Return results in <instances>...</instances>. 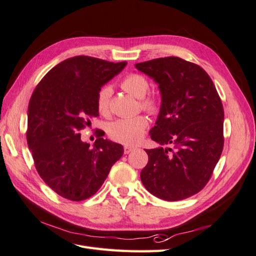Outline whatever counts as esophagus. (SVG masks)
I'll return each instance as SVG.
<instances>
[{"instance_id":"1","label":"esophagus","mask_w":256,"mask_h":256,"mask_svg":"<svg viewBox=\"0 0 256 256\" xmlns=\"http://www.w3.org/2000/svg\"><path fill=\"white\" fill-rule=\"evenodd\" d=\"M132 150H134V147H131V146H125L124 147V152L125 154H129Z\"/></svg>"}]
</instances>
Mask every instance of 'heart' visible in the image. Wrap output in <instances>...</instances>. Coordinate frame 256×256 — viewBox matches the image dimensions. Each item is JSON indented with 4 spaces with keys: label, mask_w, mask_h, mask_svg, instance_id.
Instances as JSON below:
<instances>
[{
    "label": "heart",
    "mask_w": 256,
    "mask_h": 256,
    "mask_svg": "<svg viewBox=\"0 0 256 256\" xmlns=\"http://www.w3.org/2000/svg\"><path fill=\"white\" fill-rule=\"evenodd\" d=\"M120 88L136 98H141V104L146 111L152 114L157 113L160 109V100L154 95H146L150 88V83L144 76L138 74H127L120 82ZM111 88L104 86L98 92L97 109L102 115L109 113V104L111 97ZM148 127V120L144 115H138L134 118H120L112 122L108 127L112 140L126 144L134 145L140 142Z\"/></svg>",
    "instance_id": "b5f03b06"
}]
</instances>
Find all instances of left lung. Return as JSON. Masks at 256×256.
Masks as SVG:
<instances>
[{
    "mask_svg": "<svg viewBox=\"0 0 256 256\" xmlns=\"http://www.w3.org/2000/svg\"><path fill=\"white\" fill-rule=\"evenodd\" d=\"M136 68L158 83L161 94L150 132L161 146L145 150L148 162L142 184L170 202L190 198L210 180L222 154L224 111L218 92L202 67L180 58H154Z\"/></svg>",
    "mask_w": 256,
    "mask_h": 256,
    "instance_id": "left-lung-1",
    "label": "left lung"
}]
</instances>
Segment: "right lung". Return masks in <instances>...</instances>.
Wrapping results in <instances>:
<instances>
[{
    "instance_id": "right-lung-1",
    "label": "right lung",
    "mask_w": 256,
    "mask_h": 256,
    "mask_svg": "<svg viewBox=\"0 0 256 256\" xmlns=\"http://www.w3.org/2000/svg\"><path fill=\"white\" fill-rule=\"evenodd\" d=\"M127 62L92 56L67 58L38 83L30 99L26 140L40 176L58 196L86 200L94 196L124 154L120 144L104 140L98 130L94 146L80 131L99 115L98 92Z\"/></svg>"
}]
</instances>
